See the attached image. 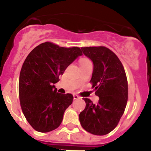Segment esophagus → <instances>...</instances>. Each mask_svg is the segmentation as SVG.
Instances as JSON below:
<instances>
[{
	"instance_id": "esophagus-1",
	"label": "esophagus",
	"mask_w": 151,
	"mask_h": 151,
	"mask_svg": "<svg viewBox=\"0 0 151 151\" xmlns=\"http://www.w3.org/2000/svg\"><path fill=\"white\" fill-rule=\"evenodd\" d=\"M73 96H74V99H80V97L78 95H76V94H74Z\"/></svg>"
}]
</instances>
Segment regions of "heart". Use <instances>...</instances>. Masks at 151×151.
Here are the masks:
<instances>
[{
  "label": "heart",
  "mask_w": 151,
  "mask_h": 151,
  "mask_svg": "<svg viewBox=\"0 0 151 151\" xmlns=\"http://www.w3.org/2000/svg\"><path fill=\"white\" fill-rule=\"evenodd\" d=\"M91 63V62L89 60H88V59H86V58H83V59H82L81 60H80V65L85 64V63Z\"/></svg>",
  "instance_id": "b5f03b06"
}]
</instances>
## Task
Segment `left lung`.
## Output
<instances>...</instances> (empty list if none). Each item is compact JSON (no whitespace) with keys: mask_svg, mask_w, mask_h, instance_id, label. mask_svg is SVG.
Masks as SVG:
<instances>
[{"mask_svg":"<svg viewBox=\"0 0 151 151\" xmlns=\"http://www.w3.org/2000/svg\"><path fill=\"white\" fill-rule=\"evenodd\" d=\"M81 50L93 63L91 82L99 99L95 104L83 98L86 106L79 115L80 124L93 134H107L117 126L127 103L126 72L121 60L109 49L86 47Z\"/></svg>","mask_w":151,"mask_h":151,"instance_id":"8db88e82","label":"left lung"}]
</instances>
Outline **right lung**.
<instances>
[{"instance_id":"obj_1","label":"right lung","mask_w":151,"mask_h":151,"mask_svg":"<svg viewBox=\"0 0 151 151\" xmlns=\"http://www.w3.org/2000/svg\"><path fill=\"white\" fill-rule=\"evenodd\" d=\"M81 55L83 52L79 47L66 48L45 42L27 56L19 74V101L25 118L37 132H51L61 123L73 96L57 93L54 84Z\"/></svg>"}]
</instances>
